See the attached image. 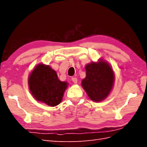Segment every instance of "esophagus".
Masks as SVG:
<instances>
[{
    "label": "esophagus",
    "mask_w": 147,
    "mask_h": 147,
    "mask_svg": "<svg viewBox=\"0 0 147 147\" xmlns=\"http://www.w3.org/2000/svg\"><path fill=\"white\" fill-rule=\"evenodd\" d=\"M72 81L74 83H77V78L76 77H72Z\"/></svg>",
    "instance_id": "obj_1"
}]
</instances>
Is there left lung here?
<instances>
[{"label": "left lung", "mask_w": 147, "mask_h": 147, "mask_svg": "<svg viewBox=\"0 0 147 147\" xmlns=\"http://www.w3.org/2000/svg\"><path fill=\"white\" fill-rule=\"evenodd\" d=\"M86 78L82 80V86L90 98L100 102L108 96L112 90L114 74L111 67L104 61L92 63L86 66Z\"/></svg>", "instance_id": "obj_1"}]
</instances>
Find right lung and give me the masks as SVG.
I'll list each match as a JSON object with an SVG mask.
<instances>
[{"label":"right lung","instance_id":"add662e5","mask_svg":"<svg viewBox=\"0 0 147 147\" xmlns=\"http://www.w3.org/2000/svg\"><path fill=\"white\" fill-rule=\"evenodd\" d=\"M29 86L35 99L55 107L61 103L67 83L61 82L50 67L39 64L30 75Z\"/></svg>","mask_w":147,"mask_h":147}]
</instances>
